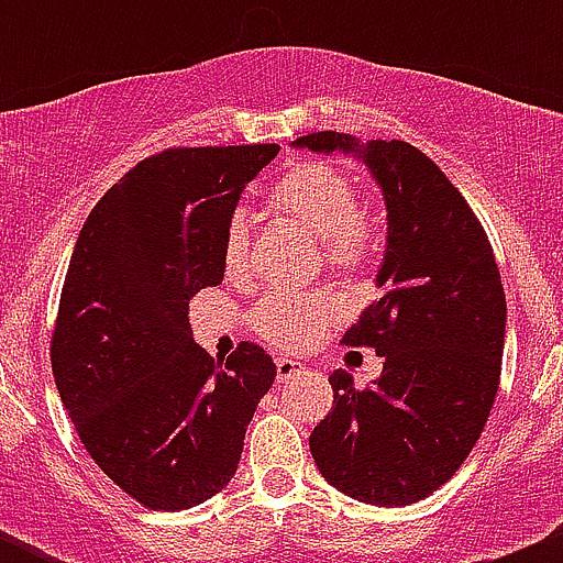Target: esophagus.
Listing matches in <instances>:
<instances>
[{
    "instance_id": "obj_1",
    "label": "esophagus",
    "mask_w": 563,
    "mask_h": 563,
    "mask_svg": "<svg viewBox=\"0 0 563 563\" xmlns=\"http://www.w3.org/2000/svg\"><path fill=\"white\" fill-rule=\"evenodd\" d=\"M305 365L299 360H288V356H280L277 360V382H291V378L302 376Z\"/></svg>"
}]
</instances>
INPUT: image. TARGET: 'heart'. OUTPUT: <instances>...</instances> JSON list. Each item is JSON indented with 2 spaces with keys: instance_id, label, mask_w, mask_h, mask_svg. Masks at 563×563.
Listing matches in <instances>:
<instances>
[{
  "instance_id": "obj_1",
  "label": "heart",
  "mask_w": 563,
  "mask_h": 563,
  "mask_svg": "<svg viewBox=\"0 0 563 563\" xmlns=\"http://www.w3.org/2000/svg\"><path fill=\"white\" fill-rule=\"evenodd\" d=\"M272 207L297 220L321 245L327 266L356 272L367 266L378 245L376 218L360 207L354 181L340 168L321 161H299L283 172L269 192ZM223 269L229 277L245 275L250 266V218L234 209L223 229ZM338 313L329 294H272L253 310V327L277 349L297 351L318 338Z\"/></svg>"
}]
</instances>
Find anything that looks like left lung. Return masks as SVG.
I'll use <instances>...</instances> for the list:
<instances>
[{"instance_id":"obj_1","label":"left lung","mask_w":563,"mask_h":563,"mask_svg":"<svg viewBox=\"0 0 563 563\" xmlns=\"http://www.w3.org/2000/svg\"><path fill=\"white\" fill-rule=\"evenodd\" d=\"M294 146L345 152L371 168L387 201L382 297L343 334L384 356L365 389L329 376L334 406L310 433L323 479L378 507L439 490L485 430L501 378L507 299L490 240L463 192L406 141L321 130Z\"/></svg>"}]
</instances>
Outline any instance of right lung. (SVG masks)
Listing matches in <instances>:
<instances>
[{"mask_svg":"<svg viewBox=\"0 0 563 563\" xmlns=\"http://www.w3.org/2000/svg\"><path fill=\"white\" fill-rule=\"evenodd\" d=\"M277 144L174 146L95 203L70 255L51 367L100 471L150 509H190L236 474L277 376L261 345L214 360L187 308L223 283V229Z\"/></svg>","mask_w":563,"mask_h":563,"instance_id":"add662e5","label":"right lung"}]
</instances>
